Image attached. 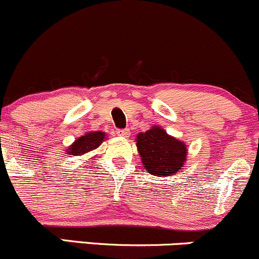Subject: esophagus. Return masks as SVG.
I'll return each mask as SVG.
<instances>
[{
    "instance_id": "1",
    "label": "esophagus",
    "mask_w": 259,
    "mask_h": 259,
    "mask_svg": "<svg viewBox=\"0 0 259 259\" xmlns=\"http://www.w3.org/2000/svg\"><path fill=\"white\" fill-rule=\"evenodd\" d=\"M129 129H118L116 130V134L119 135V137H124V138H127L129 137Z\"/></svg>"
}]
</instances>
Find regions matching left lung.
<instances>
[{"label":"left lung","instance_id":"left-lung-1","mask_svg":"<svg viewBox=\"0 0 259 259\" xmlns=\"http://www.w3.org/2000/svg\"><path fill=\"white\" fill-rule=\"evenodd\" d=\"M137 146L144 167L159 178L174 175L186 161V145L157 126L140 133Z\"/></svg>","mask_w":259,"mask_h":259}]
</instances>
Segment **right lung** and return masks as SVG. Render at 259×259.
Returning a JSON list of instances; mask_svg holds the SVG:
<instances>
[{
  "label": "right lung",
  "instance_id": "obj_1",
  "mask_svg": "<svg viewBox=\"0 0 259 259\" xmlns=\"http://www.w3.org/2000/svg\"><path fill=\"white\" fill-rule=\"evenodd\" d=\"M105 134L102 132H93L88 133L84 137H80L79 139L74 141L73 145H70L67 149L68 155H73V156H80V155L87 154L89 151H93L104 140Z\"/></svg>",
  "mask_w": 259,
  "mask_h": 259
}]
</instances>
